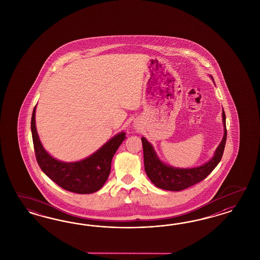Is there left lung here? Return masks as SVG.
Instances as JSON below:
<instances>
[{"label": "left lung", "mask_w": 260, "mask_h": 260, "mask_svg": "<svg viewBox=\"0 0 260 260\" xmlns=\"http://www.w3.org/2000/svg\"><path fill=\"white\" fill-rule=\"evenodd\" d=\"M222 118L224 125V136L220 145L215 150L214 156L204 165L193 169H176L165 165L158 159L150 143L142 137L145 171L150 181L160 189L179 191L182 189H188L189 187L204 180L213 172L214 168L218 165L224 152L227 140L226 115L224 110L222 111Z\"/></svg>", "instance_id": "8db88e82"}]
</instances>
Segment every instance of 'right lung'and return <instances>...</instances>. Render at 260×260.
I'll return each mask as SVG.
<instances>
[{
    "instance_id": "right-lung-1",
    "label": "right lung",
    "mask_w": 260,
    "mask_h": 260,
    "mask_svg": "<svg viewBox=\"0 0 260 260\" xmlns=\"http://www.w3.org/2000/svg\"><path fill=\"white\" fill-rule=\"evenodd\" d=\"M35 110L36 107L32 112V140L41 170L57 185L71 192L87 194L101 189L110 175L112 157L126 139L125 133L111 138L89 157L74 163H63L51 157L43 148L35 126Z\"/></svg>"
}]
</instances>
